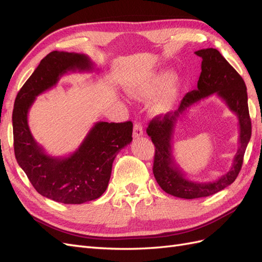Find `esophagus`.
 I'll use <instances>...</instances> for the list:
<instances>
[{"label":"esophagus","mask_w":262,"mask_h":262,"mask_svg":"<svg viewBox=\"0 0 262 262\" xmlns=\"http://www.w3.org/2000/svg\"><path fill=\"white\" fill-rule=\"evenodd\" d=\"M143 136V128H142V125L140 123H134L133 126V138L134 139H138L140 137Z\"/></svg>","instance_id":"34e87169"}]
</instances>
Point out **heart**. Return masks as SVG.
<instances>
[{
	"instance_id": "1",
	"label": "heart",
	"mask_w": 262,
	"mask_h": 262,
	"mask_svg": "<svg viewBox=\"0 0 262 262\" xmlns=\"http://www.w3.org/2000/svg\"><path fill=\"white\" fill-rule=\"evenodd\" d=\"M181 80L178 75H171L170 71L163 69L137 80L129 86V93L133 97L150 101V110L161 115L170 112L178 98Z\"/></svg>"
}]
</instances>
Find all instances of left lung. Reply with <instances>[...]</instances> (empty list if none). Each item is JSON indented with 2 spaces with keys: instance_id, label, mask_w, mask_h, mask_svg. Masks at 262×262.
Here are the masks:
<instances>
[{
  "instance_id": "1",
  "label": "left lung",
  "mask_w": 262,
  "mask_h": 262,
  "mask_svg": "<svg viewBox=\"0 0 262 262\" xmlns=\"http://www.w3.org/2000/svg\"><path fill=\"white\" fill-rule=\"evenodd\" d=\"M194 53L202 59L198 90L186 94L179 108L173 113L155 117L146 129L155 145L153 173L157 184L166 193L182 199L209 196L233 184L241 171L245 150L251 137L247 87L242 76L216 49H201ZM213 93L225 101L229 108L237 116L240 146L231 169L217 181L204 183L190 181L172 155L173 130L179 118L187 108Z\"/></svg>"
}]
</instances>
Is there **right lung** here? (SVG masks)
Here are the masks:
<instances>
[{
  "mask_svg": "<svg viewBox=\"0 0 262 262\" xmlns=\"http://www.w3.org/2000/svg\"><path fill=\"white\" fill-rule=\"evenodd\" d=\"M93 61L82 53L52 51L41 60L18 92L13 109L15 157L38 193L55 202L81 204L106 191L119 150L131 143L133 123L99 121L78 148L66 157L46 153L28 126V112L38 95L57 85L69 72L93 71Z\"/></svg>",
  "mask_w": 262,
  "mask_h": 262,
  "instance_id": "right-lung-1",
  "label": "right lung"
}]
</instances>
